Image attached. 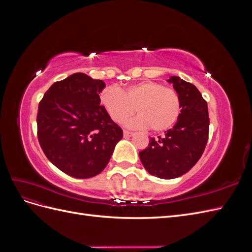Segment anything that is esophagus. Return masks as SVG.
Wrapping results in <instances>:
<instances>
[{
    "mask_svg": "<svg viewBox=\"0 0 252 252\" xmlns=\"http://www.w3.org/2000/svg\"><path fill=\"white\" fill-rule=\"evenodd\" d=\"M123 134H124V138H130V136L133 135L132 132H129V131H127V130H124Z\"/></svg>",
    "mask_w": 252,
    "mask_h": 252,
    "instance_id": "obj_1",
    "label": "esophagus"
}]
</instances>
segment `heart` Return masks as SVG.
I'll return each mask as SVG.
<instances>
[{
    "label": "heart",
    "instance_id": "obj_1",
    "mask_svg": "<svg viewBox=\"0 0 252 252\" xmlns=\"http://www.w3.org/2000/svg\"><path fill=\"white\" fill-rule=\"evenodd\" d=\"M100 101L116 123H123L136 110L139 117L129 121L127 126L149 127L155 132L168 130L177 123L181 113V100L177 91L151 81L133 84L123 93L116 88H106Z\"/></svg>",
    "mask_w": 252,
    "mask_h": 252
}]
</instances>
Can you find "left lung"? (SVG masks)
Returning <instances> with one entry per match:
<instances>
[{"mask_svg": "<svg viewBox=\"0 0 252 252\" xmlns=\"http://www.w3.org/2000/svg\"><path fill=\"white\" fill-rule=\"evenodd\" d=\"M167 82L180 96V117L163 136L150 138L139 156L151 175L170 180L188 172L202 157L208 141L209 118L207 102L193 84L179 77H170Z\"/></svg>", "mask_w": 252, "mask_h": 252, "instance_id": "left-lung-1", "label": "left lung"}]
</instances>
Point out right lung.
Instances as JSON below:
<instances>
[{"label": "right lung", "mask_w": 252, "mask_h": 252, "mask_svg": "<svg viewBox=\"0 0 252 252\" xmlns=\"http://www.w3.org/2000/svg\"><path fill=\"white\" fill-rule=\"evenodd\" d=\"M102 80L77 72L52 84L37 110V139L45 156L70 177L89 179L107 166L123 130L100 106Z\"/></svg>", "instance_id": "1"}]
</instances>
